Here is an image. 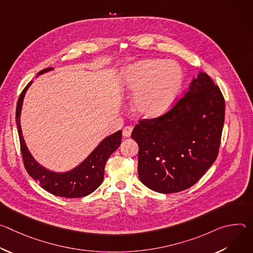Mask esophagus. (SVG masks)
<instances>
[{
    "label": "esophagus",
    "instance_id": "34e87169",
    "mask_svg": "<svg viewBox=\"0 0 253 253\" xmlns=\"http://www.w3.org/2000/svg\"><path fill=\"white\" fill-rule=\"evenodd\" d=\"M133 131V127L132 126H126L123 129V136L126 138H129L131 136V133Z\"/></svg>",
    "mask_w": 253,
    "mask_h": 253
}]
</instances>
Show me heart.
Listing matches in <instances>:
<instances>
[{"mask_svg": "<svg viewBox=\"0 0 253 253\" xmlns=\"http://www.w3.org/2000/svg\"><path fill=\"white\" fill-rule=\"evenodd\" d=\"M122 89L135 96V110L144 117H158L173 105L182 84V72L173 62L147 60L126 68Z\"/></svg>", "mask_w": 253, "mask_h": 253, "instance_id": "obj_1", "label": "heart"}]
</instances>
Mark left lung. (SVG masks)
<instances>
[{
    "instance_id": "obj_1",
    "label": "left lung",
    "mask_w": 253,
    "mask_h": 253,
    "mask_svg": "<svg viewBox=\"0 0 253 253\" xmlns=\"http://www.w3.org/2000/svg\"><path fill=\"white\" fill-rule=\"evenodd\" d=\"M224 114L219 87L201 72L170 110L140 119L131 134L139 145L140 181L164 194L193 186L217 158Z\"/></svg>"
}]
</instances>
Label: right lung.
Listing matches in <instances>:
<instances>
[{
    "label": "right lung",
    "instance_id": "right-lung-1",
    "mask_svg": "<svg viewBox=\"0 0 253 253\" xmlns=\"http://www.w3.org/2000/svg\"><path fill=\"white\" fill-rule=\"evenodd\" d=\"M49 70H51V68H46L40 71L39 74ZM31 83L32 82H30L20 94L16 108V123L20 138L21 153L28 174L36 181H38L42 188L53 195L65 198H80L89 195L103 182L105 164L107 159L120 146L122 130L106 137L89 157L74 170L67 173H54L43 168L30 154L23 139L20 126L23 99Z\"/></svg>",
    "mask_w": 253,
    "mask_h": 253
}]
</instances>
